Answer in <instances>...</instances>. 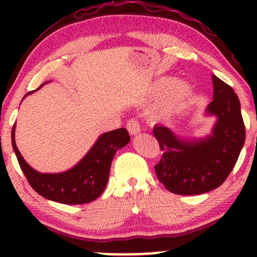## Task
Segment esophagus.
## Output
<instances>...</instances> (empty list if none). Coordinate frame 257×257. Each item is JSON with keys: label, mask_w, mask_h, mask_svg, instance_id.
Masks as SVG:
<instances>
[{"label": "esophagus", "mask_w": 257, "mask_h": 257, "mask_svg": "<svg viewBox=\"0 0 257 257\" xmlns=\"http://www.w3.org/2000/svg\"><path fill=\"white\" fill-rule=\"evenodd\" d=\"M126 129H128V132L131 133L132 135L138 134V133L140 132V123H139L138 119L131 118L126 122Z\"/></svg>", "instance_id": "34e87169"}]
</instances>
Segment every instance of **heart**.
Segmentation results:
<instances>
[{"instance_id": "heart-1", "label": "heart", "mask_w": 257, "mask_h": 257, "mask_svg": "<svg viewBox=\"0 0 257 257\" xmlns=\"http://www.w3.org/2000/svg\"><path fill=\"white\" fill-rule=\"evenodd\" d=\"M173 78H164L156 87V95L163 94L168 88H169V90L167 91L166 95L162 98L158 105L156 106L155 111H153V117L155 118L164 119L173 116L174 113L182 110L187 105L188 100L192 95V89H191V87L187 83L179 82V83L173 85Z\"/></svg>"}]
</instances>
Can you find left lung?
I'll list each match as a JSON object with an SVG mask.
<instances>
[{
	"label": "left lung",
	"mask_w": 257,
	"mask_h": 257,
	"mask_svg": "<svg viewBox=\"0 0 257 257\" xmlns=\"http://www.w3.org/2000/svg\"><path fill=\"white\" fill-rule=\"evenodd\" d=\"M213 83L214 99L206 108L209 114L217 117L213 135L199 141H185L167 126L153 128L163 152L155 170L159 181L172 193L192 196L219 187L234 168L245 141L237 94L215 75Z\"/></svg>",
	"instance_id": "left-lung-1"
}]
</instances>
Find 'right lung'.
I'll return each instance as SVG.
<instances>
[{"label":"right lung","mask_w":257,"mask_h":257,"mask_svg":"<svg viewBox=\"0 0 257 257\" xmlns=\"http://www.w3.org/2000/svg\"><path fill=\"white\" fill-rule=\"evenodd\" d=\"M14 129L16 126L12 129V145L29 184L44 198L63 204H85L98 198L107 184L114 153L131 140L125 128L105 133L72 169L61 174H42L32 169L22 157L14 140Z\"/></svg>","instance_id":"add662e5"}]
</instances>
